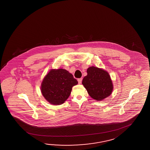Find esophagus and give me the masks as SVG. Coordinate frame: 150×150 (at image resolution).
Listing matches in <instances>:
<instances>
[{
    "instance_id": "esophagus-1",
    "label": "esophagus",
    "mask_w": 150,
    "mask_h": 150,
    "mask_svg": "<svg viewBox=\"0 0 150 150\" xmlns=\"http://www.w3.org/2000/svg\"><path fill=\"white\" fill-rule=\"evenodd\" d=\"M77 80H78L79 84H81V83H82V78H80V79H77Z\"/></svg>"
}]
</instances>
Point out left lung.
<instances>
[{
  "label": "left lung",
  "instance_id": "8db88e82",
  "mask_svg": "<svg viewBox=\"0 0 150 150\" xmlns=\"http://www.w3.org/2000/svg\"><path fill=\"white\" fill-rule=\"evenodd\" d=\"M87 73L83 78L82 84L92 98L101 101L110 95L113 85L108 72L92 66L87 69Z\"/></svg>",
  "mask_w": 150,
  "mask_h": 150
}]
</instances>
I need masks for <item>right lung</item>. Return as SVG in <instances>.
Listing matches in <instances>:
<instances>
[{"instance_id":"obj_1","label":"right lung","mask_w":150,"mask_h":150,"mask_svg":"<svg viewBox=\"0 0 150 150\" xmlns=\"http://www.w3.org/2000/svg\"><path fill=\"white\" fill-rule=\"evenodd\" d=\"M78 82L71 74L63 69H52L43 80L41 90L48 102L62 105L71 94L72 87Z\"/></svg>"}]
</instances>
